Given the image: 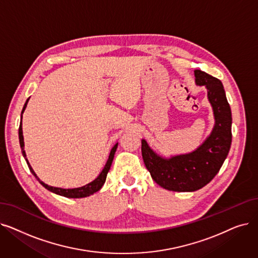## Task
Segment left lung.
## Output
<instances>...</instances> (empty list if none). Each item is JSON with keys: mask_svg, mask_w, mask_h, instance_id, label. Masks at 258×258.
<instances>
[{"mask_svg": "<svg viewBox=\"0 0 258 258\" xmlns=\"http://www.w3.org/2000/svg\"><path fill=\"white\" fill-rule=\"evenodd\" d=\"M195 83L205 86L214 115L210 135L191 153L163 157L141 140L142 158L154 181L174 192H194L207 185L219 172L229 154L232 142V113L220 80L194 71Z\"/></svg>", "mask_w": 258, "mask_h": 258, "instance_id": "1", "label": "left lung"}]
</instances>
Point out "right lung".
Returning <instances> with one entry per match:
<instances>
[{"label":"right lung","mask_w":258,"mask_h":258,"mask_svg":"<svg viewBox=\"0 0 258 258\" xmlns=\"http://www.w3.org/2000/svg\"><path fill=\"white\" fill-rule=\"evenodd\" d=\"M28 100H29V98L26 100V102H25V104H24V107H23V109H22L21 122H20V127H19V140H20V147H21V150H22V154H23V157L25 158V160H26V162H27V165H28V167H29L30 172L32 173V175L35 176V177L38 179V181H39L44 187L47 188L48 191H50V192H52V193H54V194H57V195H60V196L67 197V198H83V197L91 196V195H93L94 193L98 192L99 189L103 186V184H104V182H105V180H106V176H107V173H108V171H109V169H110L111 163H113L114 155H115L116 150H117V148H118V143H116V144L114 145V147H113V149L110 150V153H109V156H108V159H107V161H106V163H105V165H104V167H103L102 172L100 173L99 176L95 179V180H93L92 182H89V183H87V184H85V185H83V186L75 187V188L54 187V186H50V185H48V184H46V183H44L43 181L40 180L39 177H38L37 174L35 173V171L32 170V167H31L29 161H28L27 158H26V153H25V150H24V137H23V130H22V117H23V116H22V115H23L24 110H25V108H26V106H27Z\"/></svg>","instance_id":"obj_1"}]
</instances>
